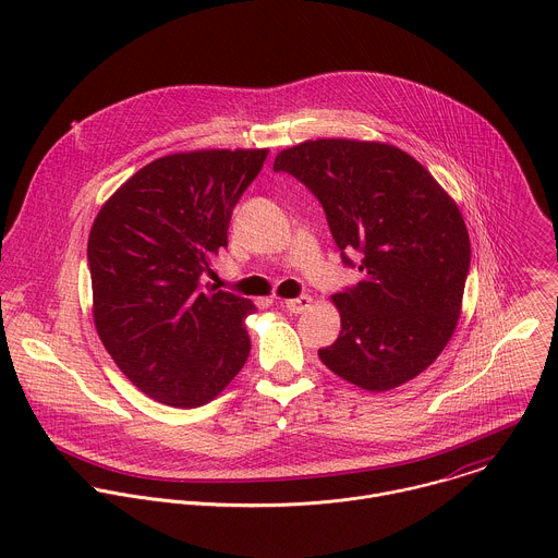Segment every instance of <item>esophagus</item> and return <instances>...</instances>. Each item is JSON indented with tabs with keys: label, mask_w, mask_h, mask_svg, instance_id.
Wrapping results in <instances>:
<instances>
[{
	"label": "esophagus",
	"mask_w": 558,
	"mask_h": 558,
	"mask_svg": "<svg viewBox=\"0 0 558 558\" xmlns=\"http://www.w3.org/2000/svg\"><path fill=\"white\" fill-rule=\"evenodd\" d=\"M311 298L308 295H300V298H291V300H284V306L289 313H302L311 306Z\"/></svg>",
	"instance_id": "34e87169"
}]
</instances>
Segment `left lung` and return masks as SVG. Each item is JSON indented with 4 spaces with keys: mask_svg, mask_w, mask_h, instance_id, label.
<instances>
[{
    "mask_svg": "<svg viewBox=\"0 0 558 558\" xmlns=\"http://www.w3.org/2000/svg\"><path fill=\"white\" fill-rule=\"evenodd\" d=\"M323 203L333 241L362 254V280L336 293L342 331L317 351L342 379L384 392L424 373L450 342L470 267L452 196L415 158L381 141L317 138L278 151Z\"/></svg>",
    "mask_w": 558,
    "mask_h": 558,
    "instance_id": "left-lung-1",
    "label": "left lung"
}]
</instances>
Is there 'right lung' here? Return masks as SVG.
Listing matches in <instances>:
<instances>
[{"label":"right lung","instance_id":"add662e5","mask_svg":"<svg viewBox=\"0 0 558 558\" xmlns=\"http://www.w3.org/2000/svg\"><path fill=\"white\" fill-rule=\"evenodd\" d=\"M269 149L156 158L99 209L90 238L93 317L123 375L151 400L196 409L250 357L247 298L201 284L227 247L231 211Z\"/></svg>","mask_w":558,"mask_h":558}]
</instances>
